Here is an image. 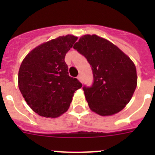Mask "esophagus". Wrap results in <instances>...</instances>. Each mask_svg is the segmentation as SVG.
Listing matches in <instances>:
<instances>
[{"instance_id":"34e87169","label":"esophagus","mask_w":155,"mask_h":155,"mask_svg":"<svg viewBox=\"0 0 155 155\" xmlns=\"http://www.w3.org/2000/svg\"><path fill=\"white\" fill-rule=\"evenodd\" d=\"M78 80L80 81L81 82H82V77H81V75L79 74L78 76Z\"/></svg>"}]
</instances>
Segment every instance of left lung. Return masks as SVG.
Returning <instances> with one entry per match:
<instances>
[{"mask_svg":"<svg viewBox=\"0 0 155 155\" xmlns=\"http://www.w3.org/2000/svg\"><path fill=\"white\" fill-rule=\"evenodd\" d=\"M74 49L87 59L92 70V84L83 87L90 109L101 116L119 113L136 89L133 61L117 46L96 35L81 37Z\"/></svg>","mask_w":155,"mask_h":155,"instance_id":"1","label":"left lung"}]
</instances>
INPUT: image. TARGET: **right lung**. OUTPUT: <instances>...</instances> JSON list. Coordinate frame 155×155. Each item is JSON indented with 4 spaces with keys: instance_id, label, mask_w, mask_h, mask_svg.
<instances>
[{
    "instance_id": "add662e5",
    "label": "right lung",
    "mask_w": 155,
    "mask_h": 155,
    "mask_svg": "<svg viewBox=\"0 0 155 155\" xmlns=\"http://www.w3.org/2000/svg\"><path fill=\"white\" fill-rule=\"evenodd\" d=\"M78 39L68 35L45 42L23 60L18 72V87L32 110L55 118L69 108L75 91L82 84L70 77L65 56Z\"/></svg>"
}]
</instances>
